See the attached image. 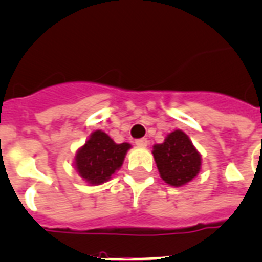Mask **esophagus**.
Listing matches in <instances>:
<instances>
[{
  "label": "esophagus",
  "mask_w": 262,
  "mask_h": 262,
  "mask_svg": "<svg viewBox=\"0 0 262 262\" xmlns=\"http://www.w3.org/2000/svg\"><path fill=\"white\" fill-rule=\"evenodd\" d=\"M147 143H148V142H147L146 138H142V139H136L135 140V144L138 147H146Z\"/></svg>",
  "instance_id": "obj_1"
}]
</instances>
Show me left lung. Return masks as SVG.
<instances>
[{"label": "left lung", "instance_id": "8db88e82", "mask_svg": "<svg viewBox=\"0 0 262 262\" xmlns=\"http://www.w3.org/2000/svg\"><path fill=\"white\" fill-rule=\"evenodd\" d=\"M152 155L161 178L174 187L193 181L201 170L200 152L181 129L168 134L163 143L155 144Z\"/></svg>", "mask_w": 262, "mask_h": 262}]
</instances>
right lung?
I'll list each match as a JSON object with an SVG mask.
<instances>
[{
  "mask_svg": "<svg viewBox=\"0 0 262 262\" xmlns=\"http://www.w3.org/2000/svg\"><path fill=\"white\" fill-rule=\"evenodd\" d=\"M129 148L131 144L115 143L107 134L97 129L76 152L75 167L85 182L101 185L120 168Z\"/></svg>",
  "mask_w": 262,
  "mask_h": 262,
  "instance_id": "obj_1",
  "label": "right lung"
}]
</instances>
